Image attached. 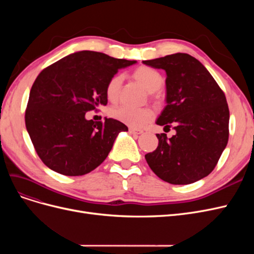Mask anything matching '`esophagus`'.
<instances>
[{
    "label": "esophagus",
    "mask_w": 254,
    "mask_h": 254,
    "mask_svg": "<svg viewBox=\"0 0 254 254\" xmlns=\"http://www.w3.org/2000/svg\"><path fill=\"white\" fill-rule=\"evenodd\" d=\"M129 132L131 133V134L139 135V134L143 133V130H141V129H134V128H129Z\"/></svg>",
    "instance_id": "esophagus-1"
}]
</instances>
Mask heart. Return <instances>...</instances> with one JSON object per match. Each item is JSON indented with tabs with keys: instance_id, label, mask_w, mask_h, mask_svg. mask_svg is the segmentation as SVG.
Wrapping results in <instances>:
<instances>
[{
	"instance_id": "heart-1",
	"label": "heart",
	"mask_w": 254,
	"mask_h": 254,
	"mask_svg": "<svg viewBox=\"0 0 254 254\" xmlns=\"http://www.w3.org/2000/svg\"><path fill=\"white\" fill-rule=\"evenodd\" d=\"M133 78L149 92L153 99H158V90L162 88L164 78L162 74L150 66L142 65L134 70ZM123 83V75L115 74L106 84V96L109 102H117ZM110 115L117 121L131 128H140L152 119V111L149 108H131L127 106L114 107L110 111Z\"/></svg>"
}]
</instances>
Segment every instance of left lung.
<instances>
[{"mask_svg": "<svg viewBox=\"0 0 254 254\" xmlns=\"http://www.w3.org/2000/svg\"><path fill=\"white\" fill-rule=\"evenodd\" d=\"M143 64L166 72V106L157 120L172 137L157 134L155 151L145 155L151 171L172 184H190L216 166L229 139V107L225 93L203 64L177 53Z\"/></svg>", "mask_w": 254, "mask_h": 254, "instance_id": "8db88e82", "label": "left lung"}]
</instances>
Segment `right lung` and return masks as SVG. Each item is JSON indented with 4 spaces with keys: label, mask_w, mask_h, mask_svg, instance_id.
I'll list each match as a JSON object with an SVG mask.
<instances>
[{
    "label": "right lung",
    "mask_w": 254,
    "mask_h": 254,
    "mask_svg": "<svg viewBox=\"0 0 254 254\" xmlns=\"http://www.w3.org/2000/svg\"><path fill=\"white\" fill-rule=\"evenodd\" d=\"M135 60L81 51L45 67L30 89L25 125L37 155L52 171L82 176L108 157L123 123L86 119L88 111L106 106V84L120 68Z\"/></svg>",
    "instance_id": "right-lung-1"
}]
</instances>
